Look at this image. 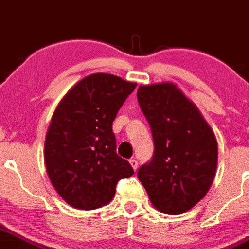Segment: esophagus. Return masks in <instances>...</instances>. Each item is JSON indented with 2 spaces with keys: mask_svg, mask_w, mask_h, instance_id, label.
<instances>
[{
  "mask_svg": "<svg viewBox=\"0 0 249 249\" xmlns=\"http://www.w3.org/2000/svg\"><path fill=\"white\" fill-rule=\"evenodd\" d=\"M129 162H130V165H132L133 170H134V171L138 170V160H135V159H130V160H129Z\"/></svg>",
  "mask_w": 249,
  "mask_h": 249,
  "instance_id": "obj_1",
  "label": "esophagus"
}]
</instances>
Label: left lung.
Masks as SVG:
<instances>
[{"label":"left lung","mask_w":249,"mask_h":249,"mask_svg":"<svg viewBox=\"0 0 249 249\" xmlns=\"http://www.w3.org/2000/svg\"><path fill=\"white\" fill-rule=\"evenodd\" d=\"M138 102L151 127L154 152L138 171L152 204L183 213L209 191L217 142L197 107L172 83L140 85Z\"/></svg>","instance_id":"8db88e82"}]
</instances>
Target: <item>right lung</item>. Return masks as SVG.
<instances>
[{
    "instance_id": "add662e5",
    "label": "right lung",
    "mask_w": 249,
    "mask_h": 249,
    "mask_svg": "<svg viewBox=\"0 0 249 249\" xmlns=\"http://www.w3.org/2000/svg\"><path fill=\"white\" fill-rule=\"evenodd\" d=\"M135 83L108 73L83 78L58 104L45 140L53 188L76 209L92 210L115 196L120 179L134 175L116 154L113 121Z\"/></svg>"
}]
</instances>
